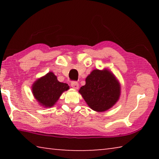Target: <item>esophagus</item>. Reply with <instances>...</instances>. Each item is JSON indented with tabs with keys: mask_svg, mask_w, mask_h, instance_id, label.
<instances>
[{
	"mask_svg": "<svg viewBox=\"0 0 159 159\" xmlns=\"http://www.w3.org/2000/svg\"><path fill=\"white\" fill-rule=\"evenodd\" d=\"M71 87L75 90H77L78 88H79V83H78V82L76 81H72L71 83Z\"/></svg>",
	"mask_w": 159,
	"mask_h": 159,
	"instance_id": "34e87169",
	"label": "esophagus"
}]
</instances>
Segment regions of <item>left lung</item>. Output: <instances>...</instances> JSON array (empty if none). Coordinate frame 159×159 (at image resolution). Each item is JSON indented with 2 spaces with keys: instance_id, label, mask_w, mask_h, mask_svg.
Segmentation results:
<instances>
[{
  "instance_id": "1",
  "label": "left lung",
  "mask_w": 159,
  "mask_h": 159,
  "mask_svg": "<svg viewBox=\"0 0 159 159\" xmlns=\"http://www.w3.org/2000/svg\"><path fill=\"white\" fill-rule=\"evenodd\" d=\"M79 92L94 111H105L116 103L120 94V85L108 69H95L85 79V85Z\"/></svg>"
}]
</instances>
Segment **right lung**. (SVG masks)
Wrapping results in <instances>:
<instances>
[{"label":"right lung","mask_w":159,"mask_h":159,"mask_svg":"<svg viewBox=\"0 0 159 159\" xmlns=\"http://www.w3.org/2000/svg\"><path fill=\"white\" fill-rule=\"evenodd\" d=\"M69 89L66 83L58 81L52 72L40 78L32 85V93L41 106L52 107L60 98L62 93Z\"/></svg>","instance_id":"obj_1"}]
</instances>
